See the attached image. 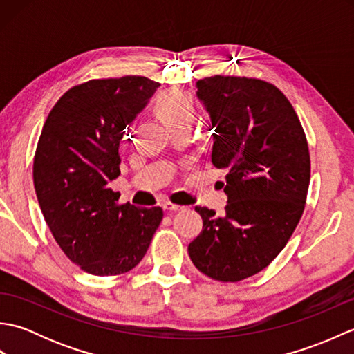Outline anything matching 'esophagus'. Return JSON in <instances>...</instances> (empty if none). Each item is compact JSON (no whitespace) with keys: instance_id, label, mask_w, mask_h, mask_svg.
<instances>
[{"instance_id":"34e87169","label":"esophagus","mask_w":354,"mask_h":354,"mask_svg":"<svg viewBox=\"0 0 354 354\" xmlns=\"http://www.w3.org/2000/svg\"><path fill=\"white\" fill-rule=\"evenodd\" d=\"M183 208H184V207L170 204V202H165V204H162V209H164V212H181Z\"/></svg>"}]
</instances>
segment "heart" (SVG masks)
I'll use <instances>...</instances> for the list:
<instances>
[{
	"instance_id": "1",
	"label": "heart",
	"mask_w": 354,
	"mask_h": 354,
	"mask_svg": "<svg viewBox=\"0 0 354 354\" xmlns=\"http://www.w3.org/2000/svg\"><path fill=\"white\" fill-rule=\"evenodd\" d=\"M156 111L169 131L176 127H190L196 115V103L189 93L167 91L158 99Z\"/></svg>"
}]
</instances>
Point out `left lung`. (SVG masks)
Returning a JSON list of instances; mask_svg holds the SVG:
<instances>
[{"label": "left lung", "mask_w": 354, "mask_h": 354, "mask_svg": "<svg viewBox=\"0 0 354 354\" xmlns=\"http://www.w3.org/2000/svg\"><path fill=\"white\" fill-rule=\"evenodd\" d=\"M209 117L212 161L228 173L225 214L196 207L204 227L189 245L202 274L240 281L265 269L301 219L310 156L297 112L268 82L213 76L196 82Z\"/></svg>", "instance_id": "8db88e82"}]
</instances>
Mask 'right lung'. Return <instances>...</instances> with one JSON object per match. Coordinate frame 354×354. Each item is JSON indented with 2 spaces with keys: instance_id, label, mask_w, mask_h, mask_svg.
Here are the masks:
<instances>
[{
  "instance_id": "obj_1",
  "label": "right lung",
  "mask_w": 354,
  "mask_h": 354,
  "mask_svg": "<svg viewBox=\"0 0 354 354\" xmlns=\"http://www.w3.org/2000/svg\"><path fill=\"white\" fill-rule=\"evenodd\" d=\"M158 82L141 76L89 80L68 89L42 127L33 162L37 202L53 237L88 274L118 275L145 257L162 209L118 205L120 141Z\"/></svg>"
}]
</instances>
